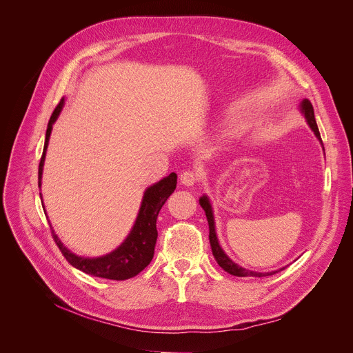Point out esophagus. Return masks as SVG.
Segmentation results:
<instances>
[{
    "label": "esophagus",
    "instance_id": "1",
    "mask_svg": "<svg viewBox=\"0 0 353 353\" xmlns=\"http://www.w3.org/2000/svg\"><path fill=\"white\" fill-rule=\"evenodd\" d=\"M197 181V173L193 170H185L180 174V183L184 185H193Z\"/></svg>",
    "mask_w": 353,
    "mask_h": 353
}]
</instances>
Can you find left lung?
Here are the masks:
<instances>
[{"label":"left lung","instance_id":"1","mask_svg":"<svg viewBox=\"0 0 353 353\" xmlns=\"http://www.w3.org/2000/svg\"><path fill=\"white\" fill-rule=\"evenodd\" d=\"M299 109H301L302 114L305 116V119H307L310 128H311L312 132L315 133V136L319 139V142H322V140H321V134H319V129H318L316 121H315L314 108H312L311 102H310L308 99H303ZM199 203H200V205L203 207L204 213H205V217H207V221H208V228H210L208 239H210L211 251H213V255H214V258H216L217 264H219L224 271H227V272L231 274V275H236V276H267V275H274L275 272H278V271L285 268V267H284V268H281V270H278V271H271V272H255V271L243 268V267H240L239 264L234 263L232 260H230V256H227V254L223 251V248H221L220 244H219L217 234H216V225H214L213 208H211V204H210L208 197H207V196L200 197Z\"/></svg>","mask_w":353,"mask_h":353}]
</instances>
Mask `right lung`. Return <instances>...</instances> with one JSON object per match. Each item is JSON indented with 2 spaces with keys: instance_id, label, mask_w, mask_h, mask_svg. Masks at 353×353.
I'll use <instances>...</instances> for the list:
<instances>
[{
  "instance_id": "add662e5",
  "label": "right lung",
  "mask_w": 353,
  "mask_h": 353,
  "mask_svg": "<svg viewBox=\"0 0 353 353\" xmlns=\"http://www.w3.org/2000/svg\"><path fill=\"white\" fill-rule=\"evenodd\" d=\"M62 106H63V99H61V102L55 108L51 119L48 122V128H46L43 152L39 161V168H38L39 187H41L46 148H48L52 125L55 123L57 117L59 116ZM176 184H177V174L170 173L168 177H164L160 181L154 183L153 185L148 187L130 234L119 247L103 256H98V258L79 256L72 251H69L61 243L54 230H52V237L57 245L59 247L62 255L66 258V261L72 267L78 268L79 271H83L93 276L113 279V281L129 279L137 275L140 271H143L152 261V258L154 255L156 240H157L156 220L159 216V211L163 207V204L166 203L169 196L176 190Z\"/></svg>"
}]
</instances>
